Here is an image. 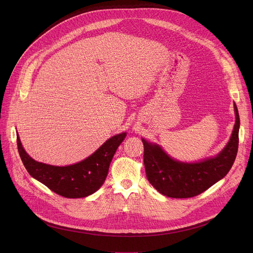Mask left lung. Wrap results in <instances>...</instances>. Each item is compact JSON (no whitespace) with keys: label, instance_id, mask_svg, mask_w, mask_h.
<instances>
[{"label":"left lung","instance_id":"obj_1","mask_svg":"<svg viewBox=\"0 0 253 253\" xmlns=\"http://www.w3.org/2000/svg\"><path fill=\"white\" fill-rule=\"evenodd\" d=\"M235 124L226 146L214 157L187 163L170 157L156 143L142 138L144 165L148 181L161 194L171 198L196 196L221 180L232 167L238 150L240 120L234 103Z\"/></svg>","mask_w":253,"mask_h":253}]
</instances>
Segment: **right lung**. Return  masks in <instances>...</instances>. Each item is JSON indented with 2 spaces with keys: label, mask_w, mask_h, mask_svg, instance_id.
Wrapping results in <instances>:
<instances>
[{
  "label": "right lung",
  "mask_w": 253,
  "mask_h": 253,
  "mask_svg": "<svg viewBox=\"0 0 253 253\" xmlns=\"http://www.w3.org/2000/svg\"><path fill=\"white\" fill-rule=\"evenodd\" d=\"M126 132L108 139L92 155L68 166L38 162L27 154L17 134V145L22 162L29 174L55 193L66 198H83L96 192L104 183L112 158Z\"/></svg>",
  "instance_id": "obj_1"
}]
</instances>
